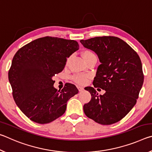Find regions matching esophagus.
Here are the masks:
<instances>
[{
    "instance_id": "obj_1",
    "label": "esophagus",
    "mask_w": 152,
    "mask_h": 152,
    "mask_svg": "<svg viewBox=\"0 0 152 152\" xmlns=\"http://www.w3.org/2000/svg\"><path fill=\"white\" fill-rule=\"evenodd\" d=\"M78 91L80 92H82V91H83L84 88H83V87H82V86H78Z\"/></svg>"
}]
</instances>
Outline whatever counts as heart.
<instances>
[{"mask_svg": "<svg viewBox=\"0 0 152 152\" xmlns=\"http://www.w3.org/2000/svg\"><path fill=\"white\" fill-rule=\"evenodd\" d=\"M82 56L84 59V60L86 61V62L87 61L91 60L92 58H96V56L94 54V52H92V51L88 50H84L83 52L82 53ZM88 78L89 76L86 75V74H77V75H75L73 77V80L75 82H76L77 83L83 84H85L86 82L88 81Z\"/></svg>", "mask_w": 152, "mask_h": 152, "instance_id": "1", "label": "heart"}]
</instances>
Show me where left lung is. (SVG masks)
<instances>
[{"label": "left lung", "mask_w": 152, "mask_h": 152, "mask_svg": "<svg viewBox=\"0 0 152 152\" xmlns=\"http://www.w3.org/2000/svg\"><path fill=\"white\" fill-rule=\"evenodd\" d=\"M84 48L96 53L101 64L93 81L86 87L91 100L84 105L90 119L101 125L121 120L135 106L143 83L142 64L137 53L124 41L113 36L80 40ZM104 89L102 95L94 88Z\"/></svg>", "instance_id": "8db88e82"}]
</instances>
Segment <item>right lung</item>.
<instances>
[{"label": "right lung", "mask_w": 152, "mask_h": 152, "mask_svg": "<svg viewBox=\"0 0 152 152\" xmlns=\"http://www.w3.org/2000/svg\"><path fill=\"white\" fill-rule=\"evenodd\" d=\"M79 49L74 40L45 37L24 45L15 53L9 72L14 101L32 121L45 124L61 117L67 102L78 94L75 85L53 86V77L61 72L67 58Z\"/></svg>", "instance_id": "1"}]
</instances>
